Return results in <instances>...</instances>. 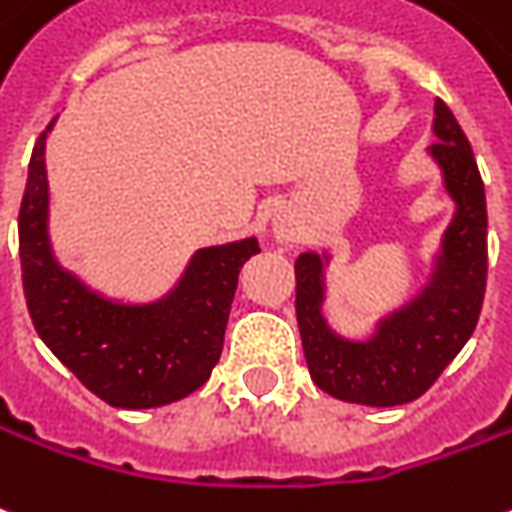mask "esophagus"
<instances>
[{"label":"esophagus","mask_w":512,"mask_h":512,"mask_svg":"<svg viewBox=\"0 0 512 512\" xmlns=\"http://www.w3.org/2000/svg\"><path fill=\"white\" fill-rule=\"evenodd\" d=\"M274 232H277V238H282V241H285V238H288V232L282 230V227H277V230H274Z\"/></svg>","instance_id":"1"}]
</instances>
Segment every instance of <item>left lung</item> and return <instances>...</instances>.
I'll list each match as a JSON object with an SVG mask.
<instances>
[{"label":"left lung","mask_w":512,"mask_h":512,"mask_svg":"<svg viewBox=\"0 0 512 512\" xmlns=\"http://www.w3.org/2000/svg\"><path fill=\"white\" fill-rule=\"evenodd\" d=\"M430 155L441 166L455 219L443 232L432 282L416 299L385 316L368 341H346L327 327L324 263L327 255L296 257V321L310 377L343 402L393 407L413 402L466 346L480 318L488 277V207L466 132L443 99H435Z\"/></svg>","instance_id":"obj_1"}]
</instances>
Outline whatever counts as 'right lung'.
Instances as JSON below:
<instances>
[{"label": "right lung", "mask_w": 512, "mask_h": 512, "mask_svg": "<svg viewBox=\"0 0 512 512\" xmlns=\"http://www.w3.org/2000/svg\"><path fill=\"white\" fill-rule=\"evenodd\" d=\"M52 124L35 141L19 210L21 280L35 332L107 405L146 410L185 399L219 363L238 274L260 252L257 238L199 249L177 288L152 305L105 299L60 268L49 246L44 149Z\"/></svg>", "instance_id": "1"}]
</instances>
